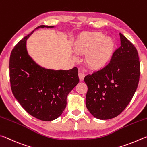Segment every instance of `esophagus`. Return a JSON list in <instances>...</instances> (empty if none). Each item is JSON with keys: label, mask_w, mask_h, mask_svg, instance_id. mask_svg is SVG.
Returning <instances> with one entry per match:
<instances>
[{"label": "esophagus", "mask_w": 147, "mask_h": 147, "mask_svg": "<svg viewBox=\"0 0 147 147\" xmlns=\"http://www.w3.org/2000/svg\"><path fill=\"white\" fill-rule=\"evenodd\" d=\"M79 79H80V81H83L84 78V74L81 73V72H79Z\"/></svg>", "instance_id": "1"}]
</instances>
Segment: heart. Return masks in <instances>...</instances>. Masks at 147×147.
Returning <instances> with one entry per match:
<instances>
[{
	"label": "heart",
	"instance_id": "heart-1",
	"mask_svg": "<svg viewBox=\"0 0 147 147\" xmlns=\"http://www.w3.org/2000/svg\"><path fill=\"white\" fill-rule=\"evenodd\" d=\"M114 50L111 38L105 37L99 33H91L82 37L75 45L78 54H86L85 63L90 68L99 69L106 65Z\"/></svg>",
	"mask_w": 147,
	"mask_h": 147
}]
</instances>
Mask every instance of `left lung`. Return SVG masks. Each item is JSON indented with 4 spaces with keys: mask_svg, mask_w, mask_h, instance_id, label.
I'll use <instances>...</instances> for the list:
<instances>
[{
    "mask_svg": "<svg viewBox=\"0 0 147 147\" xmlns=\"http://www.w3.org/2000/svg\"><path fill=\"white\" fill-rule=\"evenodd\" d=\"M119 35L121 46L113 53L110 63L84 79L88 86L86 108L99 119L119 115L132 100L140 81L138 51L124 35Z\"/></svg>",
    "mask_w": 147,
    "mask_h": 147,
    "instance_id": "1",
    "label": "left lung"
}]
</instances>
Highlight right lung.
<instances>
[{"mask_svg": "<svg viewBox=\"0 0 147 147\" xmlns=\"http://www.w3.org/2000/svg\"><path fill=\"white\" fill-rule=\"evenodd\" d=\"M53 28L41 25L36 28ZM33 32L20 40L9 58L11 88L20 105L41 121L57 119L66 107V98L78 84V69L53 70L38 66L28 55L26 41Z\"/></svg>", "mask_w": 147, "mask_h": 147, "instance_id": "add662e5", "label": "right lung"}]
</instances>
